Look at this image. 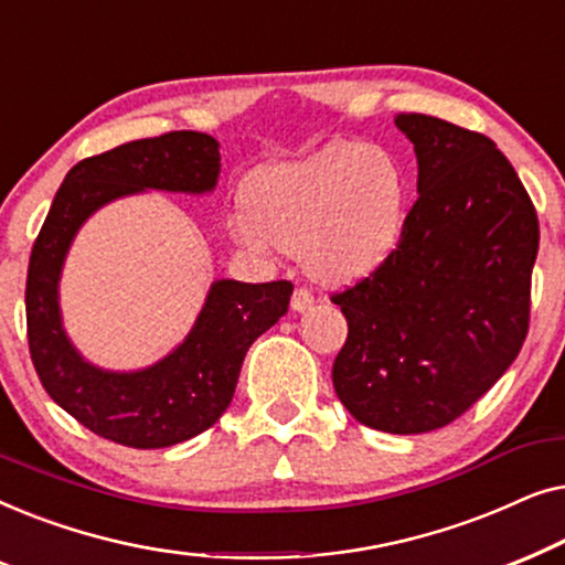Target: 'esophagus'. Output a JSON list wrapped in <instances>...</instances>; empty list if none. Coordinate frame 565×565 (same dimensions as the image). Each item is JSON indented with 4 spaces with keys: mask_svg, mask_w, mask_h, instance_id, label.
<instances>
[{
    "mask_svg": "<svg viewBox=\"0 0 565 565\" xmlns=\"http://www.w3.org/2000/svg\"><path fill=\"white\" fill-rule=\"evenodd\" d=\"M311 306H313L311 290H308V288H296V290H292V298H290V308H292V311L303 313V311H308V308H311Z\"/></svg>",
    "mask_w": 565,
    "mask_h": 565,
    "instance_id": "obj_1",
    "label": "esophagus"
}]
</instances>
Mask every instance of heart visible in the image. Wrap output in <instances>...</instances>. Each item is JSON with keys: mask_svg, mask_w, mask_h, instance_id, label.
Here are the masks:
<instances>
[{"mask_svg": "<svg viewBox=\"0 0 565 565\" xmlns=\"http://www.w3.org/2000/svg\"><path fill=\"white\" fill-rule=\"evenodd\" d=\"M406 200V169L396 153L337 141L257 169L246 203L231 215V236L252 254L290 249L323 280H350L396 249Z\"/></svg>", "mask_w": 565, "mask_h": 565, "instance_id": "obj_1", "label": "heart"}]
</instances>
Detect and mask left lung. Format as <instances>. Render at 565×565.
I'll return each mask as SVG.
<instances>
[{"mask_svg":"<svg viewBox=\"0 0 565 565\" xmlns=\"http://www.w3.org/2000/svg\"><path fill=\"white\" fill-rule=\"evenodd\" d=\"M396 128L414 143L419 198L383 265L331 298L350 327L331 381L365 427L422 435L466 414L520 354L540 226L491 138L419 113Z\"/></svg>","mask_w":565,"mask_h":565,"instance_id":"1","label":"left lung"}]
</instances>
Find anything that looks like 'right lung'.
I'll return each mask as SVG.
<instances>
[{"instance_id":"add662e5","label":"right lung","mask_w":565,"mask_h":565,"mask_svg":"<svg viewBox=\"0 0 565 565\" xmlns=\"http://www.w3.org/2000/svg\"><path fill=\"white\" fill-rule=\"evenodd\" d=\"M218 174V141L174 130L79 161L53 198L28 267L30 358L49 396L99 437L159 450L213 427L234 398L252 342L288 313V280H215L190 334L167 358L126 373L92 365L64 331L61 269L84 221L113 200L146 190L205 195Z\"/></svg>"}]
</instances>
